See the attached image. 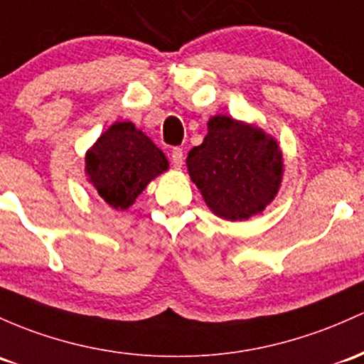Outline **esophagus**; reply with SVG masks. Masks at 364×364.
<instances>
[{
	"label": "esophagus",
	"mask_w": 364,
	"mask_h": 364,
	"mask_svg": "<svg viewBox=\"0 0 364 364\" xmlns=\"http://www.w3.org/2000/svg\"><path fill=\"white\" fill-rule=\"evenodd\" d=\"M171 165L173 168H177V170H181L182 165H183V151L181 147H173V151H171Z\"/></svg>",
	"instance_id": "1"
}]
</instances>
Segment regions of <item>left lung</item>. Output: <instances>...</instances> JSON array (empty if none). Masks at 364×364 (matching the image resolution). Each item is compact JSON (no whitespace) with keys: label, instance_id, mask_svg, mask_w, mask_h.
<instances>
[{"label":"left lung","instance_id":"1","mask_svg":"<svg viewBox=\"0 0 364 364\" xmlns=\"http://www.w3.org/2000/svg\"><path fill=\"white\" fill-rule=\"evenodd\" d=\"M187 170L208 208L225 220H248L274 199L283 181V154L255 124L217 114L201 146L187 154Z\"/></svg>","mask_w":364,"mask_h":364}]
</instances>
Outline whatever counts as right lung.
<instances>
[{"mask_svg": "<svg viewBox=\"0 0 364 364\" xmlns=\"http://www.w3.org/2000/svg\"><path fill=\"white\" fill-rule=\"evenodd\" d=\"M88 181L114 210L130 208L152 178L168 170L161 149L130 121L109 127L85 156Z\"/></svg>", "mask_w": 364, "mask_h": 364, "instance_id": "add662e5", "label": "right lung"}]
</instances>
